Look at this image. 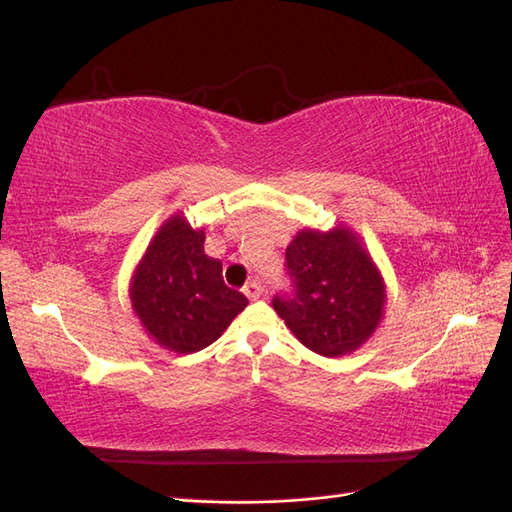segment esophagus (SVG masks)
Here are the masks:
<instances>
[{"instance_id": "1", "label": "esophagus", "mask_w": 512, "mask_h": 512, "mask_svg": "<svg viewBox=\"0 0 512 512\" xmlns=\"http://www.w3.org/2000/svg\"><path fill=\"white\" fill-rule=\"evenodd\" d=\"M243 292H245V297L250 299V301H258L260 294H262V286L258 282H250V284L243 288Z\"/></svg>"}]
</instances>
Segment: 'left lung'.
<instances>
[{
	"mask_svg": "<svg viewBox=\"0 0 512 512\" xmlns=\"http://www.w3.org/2000/svg\"><path fill=\"white\" fill-rule=\"evenodd\" d=\"M286 262L294 292L275 297L273 309L305 348L337 359L369 342L384 318L386 284L350 226L301 228Z\"/></svg>",
	"mask_w": 512,
	"mask_h": 512,
	"instance_id": "1",
	"label": "left lung"
}]
</instances>
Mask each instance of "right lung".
I'll list each match as a JSON object with an SVG mask.
<instances>
[{
	"label": "right lung",
	"mask_w": 512,
	"mask_h": 512,
	"mask_svg": "<svg viewBox=\"0 0 512 512\" xmlns=\"http://www.w3.org/2000/svg\"><path fill=\"white\" fill-rule=\"evenodd\" d=\"M132 312L151 342L175 354L211 346L247 299L224 284L222 262L205 254V226L183 211L153 232L130 277Z\"/></svg>",
	"instance_id": "add662e5"
}]
</instances>
